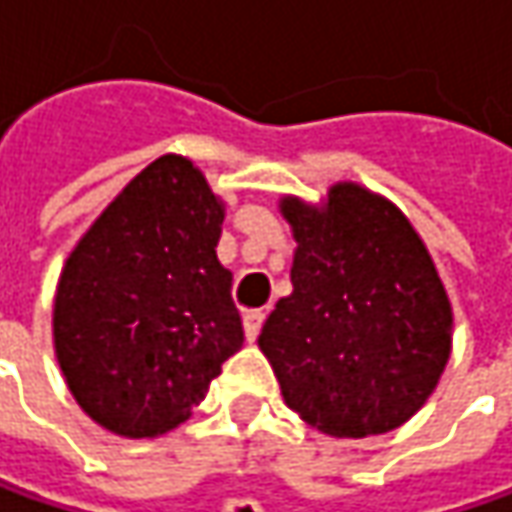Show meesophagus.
<instances>
[{
	"instance_id": "34e87169",
	"label": "esophagus",
	"mask_w": 512,
	"mask_h": 512,
	"mask_svg": "<svg viewBox=\"0 0 512 512\" xmlns=\"http://www.w3.org/2000/svg\"><path fill=\"white\" fill-rule=\"evenodd\" d=\"M263 321H266V312H263V309H249V312L243 315V329H246V338H249V341H255L257 335H260Z\"/></svg>"
}]
</instances>
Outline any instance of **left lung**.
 <instances>
[{
    "instance_id": "8db88e82",
    "label": "left lung",
    "mask_w": 512,
    "mask_h": 512,
    "mask_svg": "<svg viewBox=\"0 0 512 512\" xmlns=\"http://www.w3.org/2000/svg\"><path fill=\"white\" fill-rule=\"evenodd\" d=\"M298 240L292 295L257 344L283 401L335 438L410 421L450 361L453 309L424 240L389 200L338 183L323 206L283 197Z\"/></svg>"
}]
</instances>
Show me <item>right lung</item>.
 I'll list each match as a JSON object with an SVG mask.
<instances>
[{
  "mask_svg": "<svg viewBox=\"0 0 512 512\" xmlns=\"http://www.w3.org/2000/svg\"><path fill=\"white\" fill-rule=\"evenodd\" d=\"M223 203L180 154L145 166L82 234L54 298L65 384L100 427L154 438L183 424L243 346Z\"/></svg>",
  "mask_w": 512,
  "mask_h": 512,
  "instance_id": "right-lung-1",
  "label": "right lung"
}]
</instances>
